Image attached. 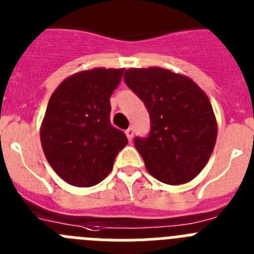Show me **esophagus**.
<instances>
[{
  "label": "esophagus",
  "mask_w": 254,
  "mask_h": 254,
  "mask_svg": "<svg viewBox=\"0 0 254 254\" xmlns=\"http://www.w3.org/2000/svg\"><path fill=\"white\" fill-rule=\"evenodd\" d=\"M125 134H127V139H129V141L132 140V136H134V130H132V127H129V129L125 130Z\"/></svg>",
  "instance_id": "obj_1"
}]
</instances>
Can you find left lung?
Instances as JSON below:
<instances>
[{"instance_id": "left-lung-1", "label": "left lung", "mask_w": 254, "mask_h": 254, "mask_svg": "<svg viewBox=\"0 0 254 254\" xmlns=\"http://www.w3.org/2000/svg\"><path fill=\"white\" fill-rule=\"evenodd\" d=\"M124 79L150 116L149 135L134 139L148 172L173 186L193 180L209 162L218 135L206 93L190 77L161 67L130 68Z\"/></svg>"}]
</instances>
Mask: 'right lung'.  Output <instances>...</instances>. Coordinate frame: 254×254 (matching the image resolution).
<instances>
[{"instance_id": "add662e5", "label": "right lung", "mask_w": 254, "mask_h": 254, "mask_svg": "<svg viewBox=\"0 0 254 254\" xmlns=\"http://www.w3.org/2000/svg\"><path fill=\"white\" fill-rule=\"evenodd\" d=\"M124 68H92L74 73L50 96L40 127L47 161L57 175L76 187H91L111 172L127 144L110 123V96Z\"/></svg>"}]
</instances>
